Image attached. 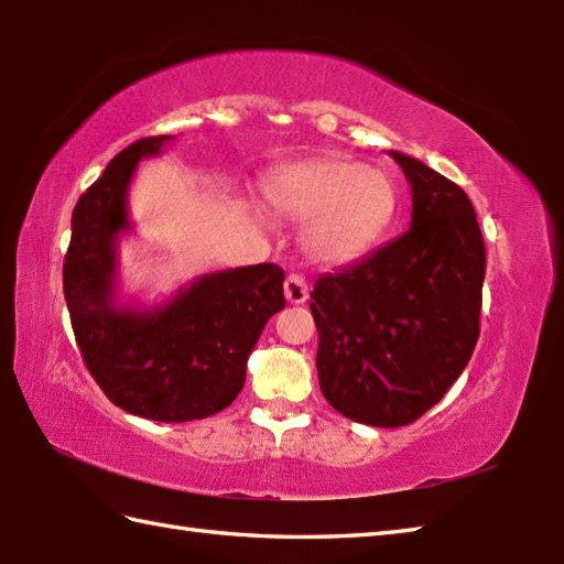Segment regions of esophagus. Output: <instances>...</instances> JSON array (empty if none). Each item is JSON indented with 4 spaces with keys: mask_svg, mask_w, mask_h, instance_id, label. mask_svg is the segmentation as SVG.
Returning a JSON list of instances; mask_svg holds the SVG:
<instances>
[{
    "mask_svg": "<svg viewBox=\"0 0 564 564\" xmlns=\"http://www.w3.org/2000/svg\"><path fill=\"white\" fill-rule=\"evenodd\" d=\"M283 293H285V301L293 303V305H301V303H305V301H307V295H310V289H307L305 275H301V273H289V275H285V281H283Z\"/></svg>",
    "mask_w": 564,
    "mask_h": 564,
    "instance_id": "obj_1",
    "label": "esophagus"
}]
</instances>
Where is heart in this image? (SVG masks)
Returning <instances> with one entry per match:
<instances>
[{
	"label": "heart",
	"mask_w": 564,
	"mask_h": 564,
	"mask_svg": "<svg viewBox=\"0 0 564 564\" xmlns=\"http://www.w3.org/2000/svg\"><path fill=\"white\" fill-rule=\"evenodd\" d=\"M263 194L283 218L303 220L301 245L322 263L364 257L386 235L398 208V191L386 172L346 160L283 166Z\"/></svg>",
	"instance_id": "obj_1"
}]
</instances>
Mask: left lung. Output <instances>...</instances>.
Listing matches in <instances>:
<instances>
[{"mask_svg":"<svg viewBox=\"0 0 564 564\" xmlns=\"http://www.w3.org/2000/svg\"><path fill=\"white\" fill-rule=\"evenodd\" d=\"M412 188V225L310 293L317 376L339 414L368 426L412 424L448 392L480 337L485 242L465 191L410 154L390 152Z\"/></svg>","mask_w":564,"mask_h":564,"instance_id":"8db88e82","label":"left lung"}]
</instances>
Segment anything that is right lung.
Listing matches in <instances>:
<instances>
[{
    "instance_id": "add662e5",
    "label": "right lung",
    "mask_w": 564,
    "mask_h": 564,
    "mask_svg": "<svg viewBox=\"0 0 564 564\" xmlns=\"http://www.w3.org/2000/svg\"><path fill=\"white\" fill-rule=\"evenodd\" d=\"M172 135L142 138L79 196L63 267L69 322L89 373L121 410L152 422L223 412L247 378V358L267 322L285 307L275 263L206 273L170 303L118 305L116 245L130 230L128 186L140 160Z\"/></svg>"
}]
</instances>
